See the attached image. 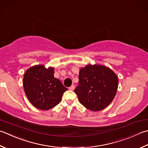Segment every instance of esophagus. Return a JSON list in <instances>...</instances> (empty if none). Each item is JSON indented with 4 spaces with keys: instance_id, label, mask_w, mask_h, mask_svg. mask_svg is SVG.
Returning <instances> with one entry per match:
<instances>
[{
    "instance_id": "34e87169",
    "label": "esophagus",
    "mask_w": 148,
    "mask_h": 148,
    "mask_svg": "<svg viewBox=\"0 0 148 148\" xmlns=\"http://www.w3.org/2000/svg\"><path fill=\"white\" fill-rule=\"evenodd\" d=\"M74 85H72L70 86V87H69V90H74Z\"/></svg>"
}]
</instances>
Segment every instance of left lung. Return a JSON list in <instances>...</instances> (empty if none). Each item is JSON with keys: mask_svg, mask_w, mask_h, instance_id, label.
Segmentation results:
<instances>
[{"mask_svg": "<svg viewBox=\"0 0 148 148\" xmlns=\"http://www.w3.org/2000/svg\"><path fill=\"white\" fill-rule=\"evenodd\" d=\"M79 85L74 92L79 103L92 111L108 106L117 90L118 78L110 69L99 65H88L79 74Z\"/></svg>", "mask_w": 148, "mask_h": 148, "instance_id": "obj_1", "label": "left lung"}]
</instances>
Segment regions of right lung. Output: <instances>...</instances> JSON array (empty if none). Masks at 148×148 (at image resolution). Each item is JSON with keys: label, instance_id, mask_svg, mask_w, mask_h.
<instances>
[{"label": "right lung", "instance_id": "right-lung-1", "mask_svg": "<svg viewBox=\"0 0 148 148\" xmlns=\"http://www.w3.org/2000/svg\"><path fill=\"white\" fill-rule=\"evenodd\" d=\"M54 68L35 65L26 71L23 79L24 91L31 103L36 108L47 110L62 100L67 90L54 76Z\"/></svg>", "mask_w": 148, "mask_h": 148}]
</instances>
